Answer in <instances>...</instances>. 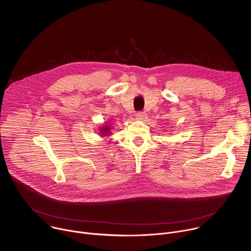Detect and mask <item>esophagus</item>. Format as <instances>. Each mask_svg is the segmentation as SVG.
I'll list each match as a JSON object with an SVG mask.
<instances>
[{"mask_svg": "<svg viewBox=\"0 0 251 251\" xmlns=\"http://www.w3.org/2000/svg\"><path fill=\"white\" fill-rule=\"evenodd\" d=\"M136 117H137V119H139V120H144V119H146L147 118V114L145 113V112H138L137 114H136Z\"/></svg>", "mask_w": 251, "mask_h": 251, "instance_id": "34e87169", "label": "esophagus"}]
</instances>
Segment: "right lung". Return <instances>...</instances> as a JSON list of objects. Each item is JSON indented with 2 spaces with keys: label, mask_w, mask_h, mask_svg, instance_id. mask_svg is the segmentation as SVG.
Here are the masks:
<instances>
[{
  "label": "right lung",
  "mask_w": 251,
  "mask_h": 251,
  "mask_svg": "<svg viewBox=\"0 0 251 251\" xmlns=\"http://www.w3.org/2000/svg\"><path fill=\"white\" fill-rule=\"evenodd\" d=\"M110 129H111V128H110L108 125H105V126H103V128H101L99 134H101V136L108 135V134L110 133Z\"/></svg>",
  "instance_id": "right-lung-1"
}]
</instances>
